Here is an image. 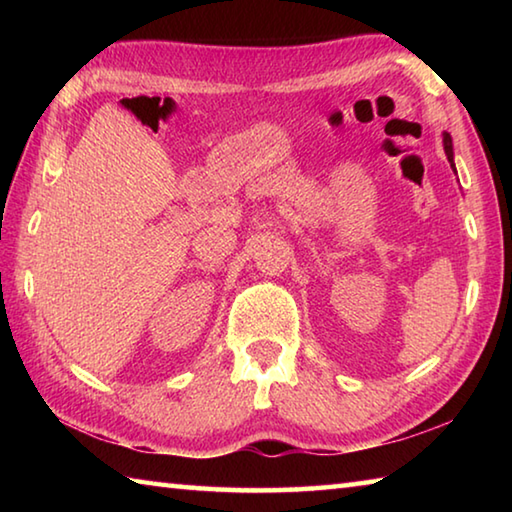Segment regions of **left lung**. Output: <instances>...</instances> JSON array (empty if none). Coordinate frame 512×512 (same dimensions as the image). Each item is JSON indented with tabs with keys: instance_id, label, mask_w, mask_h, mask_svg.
<instances>
[{
	"instance_id": "left-lung-1",
	"label": "left lung",
	"mask_w": 512,
	"mask_h": 512,
	"mask_svg": "<svg viewBox=\"0 0 512 512\" xmlns=\"http://www.w3.org/2000/svg\"><path fill=\"white\" fill-rule=\"evenodd\" d=\"M443 146H445V153H447L449 164H452V167H454V146H452V137H449V133H443Z\"/></svg>"
}]
</instances>
